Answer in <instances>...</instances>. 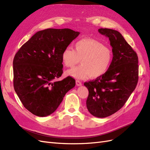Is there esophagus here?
Returning a JSON list of instances; mask_svg holds the SVG:
<instances>
[{"instance_id": "esophagus-1", "label": "esophagus", "mask_w": 150, "mask_h": 150, "mask_svg": "<svg viewBox=\"0 0 150 150\" xmlns=\"http://www.w3.org/2000/svg\"><path fill=\"white\" fill-rule=\"evenodd\" d=\"M76 85L78 86H80L82 85V83H81V81H79V80H76Z\"/></svg>"}]
</instances>
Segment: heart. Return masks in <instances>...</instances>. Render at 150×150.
Instances as JSON below:
<instances>
[{
    "label": "heart",
    "instance_id": "obj_1",
    "mask_svg": "<svg viewBox=\"0 0 150 150\" xmlns=\"http://www.w3.org/2000/svg\"><path fill=\"white\" fill-rule=\"evenodd\" d=\"M62 64L72 67L79 62L81 64L66 71V74L76 79H83L100 77L110 67L112 60L111 50L99 40L92 38L81 39L74 45V50L66 47L61 54Z\"/></svg>",
    "mask_w": 150,
    "mask_h": 150
}]
</instances>
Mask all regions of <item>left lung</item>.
<instances>
[{"label":"left lung","instance_id":"left-lung-1","mask_svg":"<svg viewBox=\"0 0 150 150\" xmlns=\"http://www.w3.org/2000/svg\"><path fill=\"white\" fill-rule=\"evenodd\" d=\"M98 31L110 40L112 62L105 74L84 85L89 91L86 100L89 112L94 116L105 117L120 110L136 88L138 57L118 31L106 28Z\"/></svg>","mask_w":150,"mask_h":150}]
</instances>
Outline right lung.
I'll list each match as a JSON object with an SVG mask.
<instances>
[{"label":"right lung","instance_id":"right-lung-1","mask_svg":"<svg viewBox=\"0 0 150 150\" xmlns=\"http://www.w3.org/2000/svg\"><path fill=\"white\" fill-rule=\"evenodd\" d=\"M80 33L70 29H47L22 45L13 61V88L24 106L33 115H51L76 81L62 74L61 54Z\"/></svg>","mask_w":150,"mask_h":150}]
</instances>
